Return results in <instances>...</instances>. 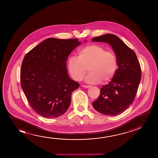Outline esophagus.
<instances>
[{"instance_id":"34e87169","label":"esophagus","mask_w":158,"mask_h":158,"mask_svg":"<svg viewBox=\"0 0 158 158\" xmlns=\"http://www.w3.org/2000/svg\"><path fill=\"white\" fill-rule=\"evenodd\" d=\"M81 86H82V87H83V88H90V87H91V86L85 85H81Z\"/></svg>"}]
</instances>
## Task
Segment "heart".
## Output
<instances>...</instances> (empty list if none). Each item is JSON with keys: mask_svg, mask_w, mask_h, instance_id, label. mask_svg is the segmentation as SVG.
<instances>
[{"mask_svg": "<svg viewBox=\"0 0 158 158\" xmlns=\"http://www.w3.org/2000/svg\"><path fill=\"white\" fill-rule=\"evenodd\" d=\"M118 66L117 59L114 52L106 51L98 44H90L79 49L78 58H68V72L74 79L80 81L85 75L88 68L90 73L85 81L89 84L109 82L114 77Z\"/></svg>", "mask_w": 158, "mask_h": 158, "instance_id": "obj_1", "label": "heart"}]
</instances>
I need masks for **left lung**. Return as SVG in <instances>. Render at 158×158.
<instances>
[{
    "mask_svg": "<svg viewBox=\"0 0 158 158\" xmlns=\"http://www.w3.org/2000/svg\"><path fill=\"white\" fill-rule=\"evenodd\" d=\"M92 41L110 45L118 67L111 81L101 88L93 106L101 114L116 116L124 112L135 100L141 79L140 66L135 52L116 35L105 34Z\"/></svg>",
    "mask_w": 158,
    "mask_h": 158,
    "instance_id": "left-lung-1",
    "label": "left lung"
}]
</instances>
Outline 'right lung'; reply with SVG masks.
<instances>
[{"mask_svg":"<svg viewBox=\"0 0 158 158\" xmlns=\"http://www.w3.org/2000/svg\"><path fill=\"white\" fill-rule=\"evenodd\" d=\"M81 44L78 39L49 38L25 55L20 72L21 88L39 115L58 117L70 106L72 94L79 84L69 77L66 61Z\"/></svg>","mask_w":158,"mask_h":158,"instance_id":"1","label":"right lung"}]
</instances>
